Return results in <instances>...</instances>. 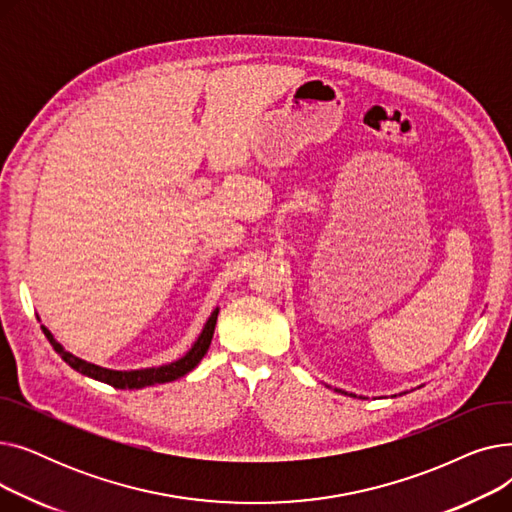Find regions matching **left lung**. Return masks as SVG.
I'll list each match as a JSON object with an SVG mask.
<instances>
[{"instance_id":"1","label":"left lung","mask_w":512,"mask_h":512,"mask_svg":"<svg viewBox=\"0 0 512 512\" xmlns=\"http://www.w3.org/2000/svg\"><path fill=\"white\" fill-rule=\"evenodd\" d=\"M336 392H342V390H336ZM342 394H346V392H342ZM353 396V394H351Z\"/></svg>"}]
</instances>
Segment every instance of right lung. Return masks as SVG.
<instances>
[{
  "label": "right lung",
  "instance_id": "obj_1",
  "mask_svg": "<svg viewBox=\"0 0 512 512\" xmlns=\"http://www.w3.org/2000/svg\"><path fill=\"white\" fill-rule=\"evenodd\" d=\"M218 313L220 309H213V313L209 315L207 324L203 328V332L199 334L197 342L191 346V351H188L182 359L168 363V365H159V367H149V369H134V371H116V369H105L93 363H87L83 359H78L74 355H70L68 351H64V346L53 338V334L41 326L43 334L47 336L49 344L53 346V351H56L72 369L80 371L83 375H89L93 380H99L103 384H110L114 388H122V390H139V388H147L153 384H166V382H174L182 375H186L188 371H193L199 361L205 357V353L209 351V344L213 338V330H215V321H218Z\"/></svg>",
  "mask_w": 512,
  "mask_h": 512
}]
</instances>
